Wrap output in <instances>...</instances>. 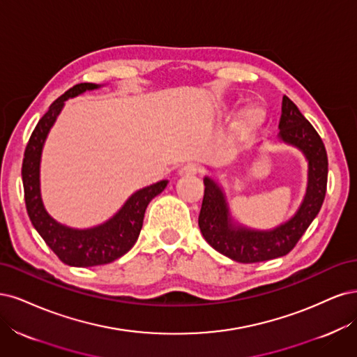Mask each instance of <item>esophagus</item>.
<instances>
[{"label": "esophagus", "instance_id": "obj_1", "mask_svg": "<svg viewBox=\"0 0 357 357\" xmlns=\"http://www.w3.org/2000/svg\"><path fill=\"white\" fill-rule=\"evenodd\" d=\"M200 172V167L195 166V165H185L183 167H181L179 170V175L181 176H192V175H197Z\"/></svg>", "mask_w": 357, "mask_h": 357}]
</instances>
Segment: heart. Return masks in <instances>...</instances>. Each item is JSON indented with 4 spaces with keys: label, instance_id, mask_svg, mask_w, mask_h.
<instances>
[{
    "label": "heart",
    "instance_id": "1",
    "mask_svg": "<svg viewBox=\"0 0 357 357\" xmlns=\"http://www.w3.org/2000/svg\"><path fill=\"white\" fill-rule=\"evenodd\" d=\"M255 121L254 120H252V117H249V114H245V116H243V119H241V126H243V128H249V126H252V124H254Z\"/></svg>",
    "mask_w": 357,
    "mask_h": 357
}]
</instances>
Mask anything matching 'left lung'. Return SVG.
I'll list each match as a JSON object with an SVG mask.
<instances>
[{"mask_svg": "<svg viewBox=\"0 0 357 357\" xmlns=\"http://www.w3.org/2000/svg\"><path fill=\"white\" fill-rule=\"evenodd\" d=\"M279 141L300 149L308 162L305 195L295 215L271 229H250L234 222L222 187L204 176V195L199 227L204 240L229 259L252 264L284 257L294 249L325 200L328 155L324 142L295 103L283 96Z\"/></svg>", "mask_w": 357, "mask_h": 357, "instance_id": "left-lung-1", "label": "left lung"}]
</instances>
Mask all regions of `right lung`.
<instances>
[{
  "label": "right lung",
  "instance_id": "obj_1",
  "mask_svg": "<svg viewBox=\"0 0 357 357\" xmlns=\"http://www.w3.org/2000/svg\"><path fill=\"white\" fill-rule=\"evenodd\" d=\"M99 87V84L93 83H82L57 98L33 129L22 163V181L29 220L45 245L54 252L57 258L71 267L103 266L128 254L139 237L148 203L162 192L169 182L160 181L137 190L126 200L116 215L91 228L78 229L66 227L53 220L45 211L40 188V165L44 142L65 102L87 90Z\"/></svg>",
  "mask_w": 357,
  "mask_h": 357
}]
</instances>
